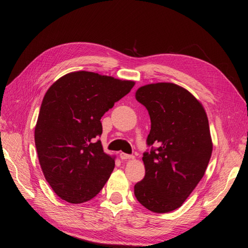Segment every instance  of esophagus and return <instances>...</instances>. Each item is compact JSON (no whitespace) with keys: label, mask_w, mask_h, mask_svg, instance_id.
Segmentation results:
<instances>
[{"label":"esophagus","mask_w":248,"mask_h":248,"mask_svg":"<svg viewBox=\"0 0 248 248\" xmlns=\"http://www.w3.org/2000/svg\"><path fill=\"white\" fill-rule=\"evenodd\" d=\"M133 155H128V154H124V152H121L120 154V159L121 160H130V159H133Z\"/></svg>","instance_id":"34e87169"}]
</instances>
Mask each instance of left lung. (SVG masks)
I'll use <instances>...</instances> for the list:
<instances>
[{"label":"left lung","mask_w":248,"mask_h":248,"mask_svg":"<svg viewBox=\"0 0 248 248\" xmlns=\"http://www.w3.org/2000/svg\"><path fill=\"white\" fill-rule=\"evenodd\" d=\"M135 98L147 108L151 129L144 152L146 173L134 186L140 204L155 213L180 208L207 170L212 140L202 105L172 83L141 86Z\"/></svg>","instance_id":"8db88e82"}]
</instances>
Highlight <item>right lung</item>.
<instances>
[{
  "label": "right lung",
  "mask_w": 248,
  "mask_h": 248,
  "mask_svg": "<svg viewBox=\"0 0 248 248\" xmlns=\"http://www.w3.org/2000/svg\"><path fill=\"white\" fill-rule=\"evenodd\" d=\"M132 81L77 71L46 93L35 127L41 170L57 196L82 203L101 191L115 167L104 154L101 117L129 93Z\"/></svg>",
  "instance_id": "1"
}]
</instances>
